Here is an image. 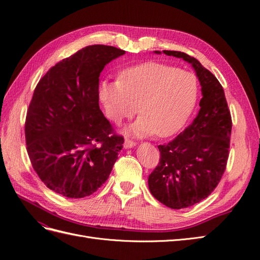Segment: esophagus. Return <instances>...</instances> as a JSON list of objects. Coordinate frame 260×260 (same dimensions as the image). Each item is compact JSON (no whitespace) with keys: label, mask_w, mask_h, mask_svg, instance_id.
<instances>
[{"label":"esophagus","mask_w":260,"mask_h":260,"mask_svg":"<svg viewBox=\"0 0 260 260\" xmlns=\"http://www.w3.org/2000/svg\"><path fill=\"white\" fill-rule=\"evenodd\" d=\"M123 146H124L125 149H129V148L135 147L136 146V142L133 141V140H129V139H125Z\"/></svg>","instance_id":"obj_1"}]
</instances>
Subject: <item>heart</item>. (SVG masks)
Wrapping results in <instances>:
<instances>
[{
  "instance_id": "1",
  "label": "heart",
  "mask_w": 260,
  "mask_h": 260,
  "mask_svg": "<svg viewBox=\"0 0 260 260\" xmlns=\"http://www.w3.org/2000/svg\"><path fill=\"white\" fill-rule=\"evenodd\" d=\"M106 117L115 124L136 114L129 127L136 136L169 137L184 126L198 101L197 77L159 62H146L123 70L119 80L100 84Z\"/></svg>"
}]
</instances>
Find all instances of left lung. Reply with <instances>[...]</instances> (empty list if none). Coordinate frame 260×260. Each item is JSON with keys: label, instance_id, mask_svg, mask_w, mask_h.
I'll list each match as a JSON object with an SVG mask.
<instances>
[{"label": "left lung", "instance_id": "1", "mask_svg": "<svg viewBox=\"0 0 260 260\" xmlns=\"http://www.w3.org/2000/svg\"><path fill=\"white\" fill-rule=\"evenodd\" d=\"M162 52L190 63L203 92L195 120L174 140L158 146L159 162L148 180L151 194L159 203L183 209L207 198L219 183L227 165L233 122L223 86L212 73L184 52Z\"/></svg>", "mask_w": 260, "mask_h": 260}]
</instances>
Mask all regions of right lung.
Wrapping results in <instances>:
<instances>
[{
  "label": "right lung",
  "mask_w": 260,
  "mask_h": 260,
  "mask_svg": "<svg viewBox=\"0 0 260 260\" xmlns=\"http://www.w3.org/2000/svg\"><path fill=\"white\" fill-rule=\"evenodd\" d=\"M92 45L56 63L37 83L25 118L26 151L44 184L67 198H83L107 181L124 138L99 105L100 75L123 55Z\"/></svg>",
  "instance_id": "add662e5"
}]
</instances>
